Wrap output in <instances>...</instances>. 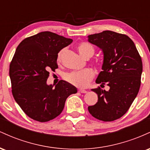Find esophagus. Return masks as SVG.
Segmentation results:
<instances>
[{
	"mask_svg": "<svg viewBox=\"0 0 150 150\" xmlns=\"http://www.w3.org/2000/svg\"><path fill=\"white\" fill-rule=\"evenodd\" d=\"M78 92L80 93H87V90L82 89H78Z\"/></svg>",
	"mask_w": 150,
	"mask_h": 150,
	"instance_id": "obj_1",
	"label": "esophagus"
}]
</instances>
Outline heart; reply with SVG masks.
<instances>
[{
	"instance_id": "1",
	"label": "heart",
	"mask_w": 150,
	"mask_h": 150,
	"mask_svg": "<svg viewBox=\"0 0 150 150\" xmlns=\"http://www.w3.org/2000/svg\"><path fill=\"white\" fill-rule=\"evenodd\" d=\"M77 49L80 53L85 58L92 57L94 55V47L92 44L89 42H81L77 46ZM63 50H61L58 54L57 60L58 61L61 60V56L63 54ZM94 76V72L90 68L80 70V71H73L71 73L65 74V79L70 83L80 87H85L89 85L90 81Z\"/></svg>"
}]
</instances>
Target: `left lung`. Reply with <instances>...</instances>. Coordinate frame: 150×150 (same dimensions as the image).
I'll return each instance as SVG.
<instances>
[{"label":"left lung","instance_id":"left-lung-1","mask_svg":"<svg viewBox=\"0 0 150 150\" xmlns=\"http://www.w3.org/2000/svg\"><path fill=\"white\" fill-rule=\"evenodd\" d=\"M88 42L103 53V63L96 83L106 84L109 90L92 89L98 101L88 106L90 114L103 121L123 116L137 97L141 83L142 62L136 46L127 35L106 30L89 35Z\"/></svg>","mask_w":150,"mask_h":150}]
</instances>
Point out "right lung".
<instances>
[{
	"mask_svg": "<svg viewBox=\"0 0 150 150\" xmlns=\"http://www.w3.org/2000/svg\"><path fill=\"white\" fill-rule=\"evenodd\" d=\"M73 39L51 32L26 38L19 44L10 65L12 93L15 101L30 118L49 121L61 114L66 99L77 88L64 80L53 88L48 85L50 70L58 68V53Z\"/></svg>",
	"mask_w": 150,
	"mask_h": 150,
	"instance_id": "right-lung-1",
	"label": "right lung"
}]
</instances>
